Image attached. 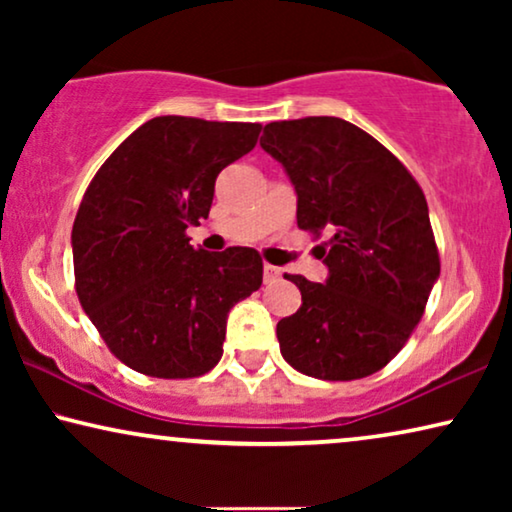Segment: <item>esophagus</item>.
Here are the masks:
<instances>
[{
    "mask_svg": "<svg viewBox=\"0 0 512 512\" xmlns=\"http://www.w3.org/2000/svg\"><path fill=\"white\" fill-rule=\"evenodd\" d=\"M279 277H282V270L275 268V265H270V263L263 265V279H265V284L275 282V279H279Z\"/></svg>",
    "mask_w": 512,
    "mask_h": 512,
    "instance_id": "esophagus-1",
    "label": "esophagus"
}]
</instances>
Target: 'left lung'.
<instances>
[{
	"label": "left lung",
	"mask_w": 512,
	"mask_h": 512,
	"mask_svg": "<svg viewBox=\"0 0 512 512\" xmlns=\"http://www.w3.org/2000/svg\"><path fill=\"white\" fill-rule=\"evenodd\" d=\"M261 146L298 195V228L314 237L326 284L286 275L303 305L277 324L282 356L298 373L361 380L401 352L440 275L422 188L394 153L335 116L268 123Z\"/></svg>",
	"instance_id": "left-lung-1"
}]
</instances>
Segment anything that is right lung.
Returning a JSON list of instances; mask_svg holds the SVG:
<instances>
[{"mask_svg": "<svg viewBox=\"0 0 512 512\" xmlns=\"http://www.w3.org/2000/svg\"><path fill=\"white\" fill-rule=\"evenodd\" d=\"M261 123L158 116L86 188L72 228L76 296L109 352L149 377L186 380L219 363L226 319L263 284L256 249H193L223 167L256 146Z\"/></svg>", "mask_w": 512, "mask_h": 512, "instance_id": "add662e5", "label": "right lung"}]
</instances>
